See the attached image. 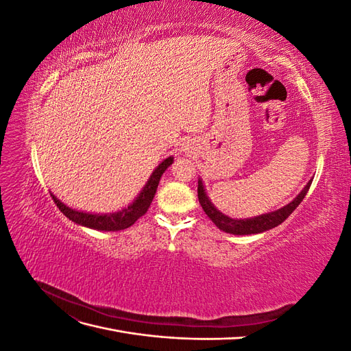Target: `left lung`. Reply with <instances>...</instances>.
Masks as SVG:
<instances>
[{
  "label": "left lung",
  "instance_id": "obj_1",
  "mask_svg": "<svg viewBox=\"0 0 351 351\" xmlns=\"http://www.w3.org/2000/svg\"><path fill=\"white\" fill-rule=\"evenodd\" d=\"M311 184H312V180L306 184V187L302 190V192L297 195V197L293 202H290L287 206L278 210L269 212V214H263L261 217H254L249 219H232L222 214V212H219L208 199L204 184H202V180L197 182V197H199V204L202 209L205 210V214L212 219V222H214L219 230L230 232V234L246 236V234H258V232H263L280 226L281 222H284L287 218H289L293 214V210L302 204L306 193L309 192Z\"/></svg>",
  "mask_w": 351,
  "mask_h": 351
}]
</instances>
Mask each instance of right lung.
I'll use <instances>...</instances> for the list:
<instances>
[{"label": "right lung", "instance_id": "obj_1", "mask_svg": "<svg viewBox=\"0 0 351 351\" xmlns=\"http://www.w3.org/2000/svg\"><path fill=\"white\" fill-rule=\"evenodd\" d=\"M171 164H173L171 156L164 159V161L156 167L151 178L147 180V183L143 187L139 197H137L130 206H127L125 209H123L120 212H115V214L99 215V214H86V212H79V210H74V209L66 206L54 195H51V196H52V199H54L57 208L62 212V214H64L73 222H76V224H79V226L89 227L93 230H101V231L124 230V228H129L130 226H133L137 219L146 214V210L149 209V206L152 204V199L156 193V187L159 184V180H161V176Z\"/></svg>", "mask_w": 351, "mask_h": 351}]
</instances>
